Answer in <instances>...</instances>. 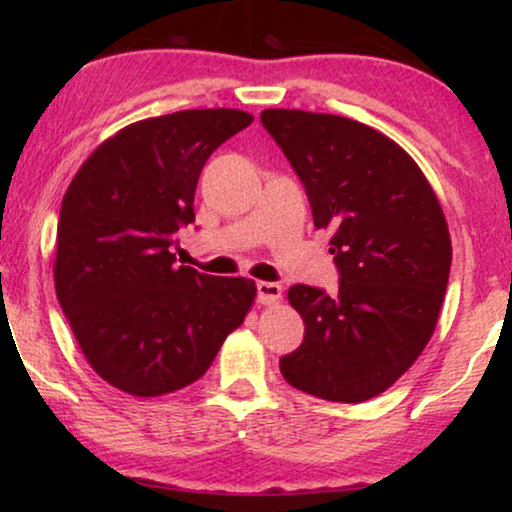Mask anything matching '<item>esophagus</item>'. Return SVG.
Instances as JSON below:
<instances>
[{"label":"esophagus","instance_id":"1","mask_svg":"<svg viewBox=\"0 0 512 512\" xmlns=\"http://www.w3.org/2000/svg\"><path fill=\"white\" fill-rule=\"evenodd\" d=\"M256 298L261 305H275L282 298V284L277 282H256Z\"/></svg>","mask_w":512,"mask_h":512}]
</instances>
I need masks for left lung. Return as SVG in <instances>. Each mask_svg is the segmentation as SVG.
<instances>
[{"mask_svg": "<svg viewBox=\"0 0 512 512\" xmlns=\"http://www.w3.org/2000/svg\"><path fill=\"white\" fill-rule=\"evenodd\" d=\"M263 128L303 181L317 228H331L338 293L293 284L305 338L284 380L335 403L368 401L422 354L452 265L440 202L396 142L345 116L265 109Z\"/></svg>", "mask_w": 512, "mask_h": 512, "instance_id": "1", "label": "left lung"}]
</instances>
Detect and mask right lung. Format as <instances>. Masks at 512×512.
<instances>
[{
	"mask_svg": "<svg viewBox=\"0 0 512 512\" xmlns=\"http://www.w3.org/2000/svg\"><path fill=\"white\" fill-rule=\"evenodd\" d=\"M254 116L188 109L132 123L95 149L60 207L55 293L97 375L132 396L200 380L256 286L179 265L200 172Z\"/></svg>",
	"mask_w": 512,
	"mask_h": 512,
	"instance_id": "1",
	"label": "right lung"
}]
</instances>
